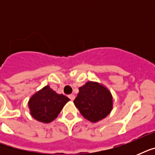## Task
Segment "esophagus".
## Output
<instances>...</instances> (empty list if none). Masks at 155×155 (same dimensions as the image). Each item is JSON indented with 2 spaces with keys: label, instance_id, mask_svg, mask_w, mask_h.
<instances>
[{
  "label": "esophagus",
  "instance_id": "34e87169",
  "mask_svg": "<svg viewBox=\"0 0 155 155\" xmlns=\"http://www.w3.org/2000/svg\"><path fill=\"white\" fill-rule=\"evenodd\" d=\"M68 97H69V98L71 99V101H74V99H75V95L71 94V95H69Z\"/></svg>",
  "mask_w": 155,
  "mask_h": 155
}]
</instances>
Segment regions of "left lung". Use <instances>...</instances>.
<instances>
[{
	"instance_id": "obj_1",
	"label": "left lung",
	"mask_w": 155,
	"mask_h": 155,
	"mask_svg": "<svg viewBox=\"0 0 155 155\" xmlns=\"http://www.w3.org/2000/svg\"><path fill=\"white\" fill-rule=\"evenodd\" d=\"M74 104L84 117L91 122H97L112 111L113 97L106 87L88 81L79 88Z\"/></svg>"
}]
</instances>
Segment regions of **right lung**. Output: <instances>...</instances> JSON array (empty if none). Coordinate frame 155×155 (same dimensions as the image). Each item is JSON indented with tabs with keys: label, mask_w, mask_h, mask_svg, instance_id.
I'll list each match as a JSON object with an SVG mask.
<instances>
[{
	"label": "right lung",
	"mask_w": 155,
	"mask_h": 155,
	"mask_svg": "<svg viewBox=\"0 0 155 155\" xmlns=\"http://www.w3.org/2000/svg\"><path fill=\"white\" fill-rule=\"evenodd\" d=\"M70 99L58 94L47 85L30 97L29 108L33 117L38 121L50 123L55 119Z\"/></svg>",
	"instance_id": "obj_1"
}]
</instances>
